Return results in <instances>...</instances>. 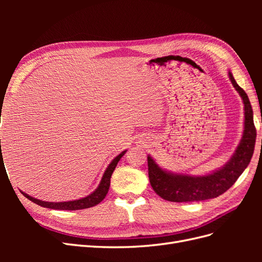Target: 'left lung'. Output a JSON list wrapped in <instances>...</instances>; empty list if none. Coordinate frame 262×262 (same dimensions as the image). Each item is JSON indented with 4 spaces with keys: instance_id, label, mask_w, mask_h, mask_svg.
Returning a JSON list of instances; mask_svg holds the SVG:
<instances>
[{
    "instance_id": "left-lung-1",
    "label": "left lung",
    "mask_w": 262,
    "mask_h": 262,
    "mask_svg": "<svg viewBox=\"0 0 262 262\" xmlns=\"http://www.w3.org/2000/svg\"><path fill=\"white\" fill-rule=\"evenodd\" d=\"M228 77L244 104V131L239 144L225 165L209 173L198 176L165 169L155 162L152 156L147 155L150 186L163 199L171 202L213 199L231 188L249 165L257 137L252 108L247 94L236 83L231 71H228Z\"/></svg>"
}]
</instances>
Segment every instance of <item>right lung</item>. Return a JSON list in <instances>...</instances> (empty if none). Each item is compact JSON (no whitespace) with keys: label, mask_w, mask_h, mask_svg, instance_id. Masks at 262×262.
<instances>
[{"label":"right lung","mask_w":262,"mask_h":262,"mask_svg":"<svg viewBox=\"0 0 262 262\" xmlns=\"http://www.w3.org/2000/svg\"><path fill=\"white\" fill-rule=\"evenodd\" d=\"M126 150L124 149L123 152H121L118 156H116L114 160L110 162V164L107 166V168L102 175L100 182L98 187L94 190L92 193L89 195H86L84 198H81V199L77 200H72V201H62V202H49V201H42L36 199L34 196H30L29 194L25 193L24 191H20L24 196H26L27 199L30 201H33L34 203L40 205V207L43 208H48V209H53V210H69V211H75V210H82V209H87V208H92L95 207V205L100 203L102 200L105 199L106 194L108 193V190L110 187V178H112L113 172L116 168V166L118 162L121 160V157L126 153Z\"/></svg>","instance_id":"right-lung-1"}]
</instances>
